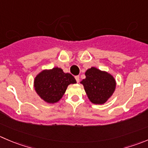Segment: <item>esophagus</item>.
Returning a JSON list of instances; mask_svg holds the SVG:
<instances>
[{
	"label": "esophagus",
	"mask_w": 148,
	"mask_h": 148,
	"mask_svg": "<svg viewBox=\"0 0 148 148\" xmlns=\"http://www.w3.org/2000/svg\"><path fill=\"white\" fill-rule=\"evenodd\" d=\"M75 79H76V81H77V82H79V76L75 77Z\"/></svg>",
	"instance_id": "esophagus-1"
}]
</instances>
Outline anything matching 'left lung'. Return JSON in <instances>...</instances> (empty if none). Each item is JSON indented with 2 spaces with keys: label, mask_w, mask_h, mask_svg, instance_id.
Returning <instances> with one entry per match:
<instances>
[{
  "label": "left lung",
  "mask_w": 148,
  "mask_h": 148,
  "mask_svg": "<svg viewBox=\"0 0 148 148\" xmlns=\"http://www.w3.org/2000/svg\"><path fill=\"white\" fill-rule=\"evenodd\" d=\"M85 79L80 82L84 86L87 97L92 103L102 105L114 94L116 82L112 74L91 67L85 71Z\"/></svg>",
  "instance_id": "left-lung-1"
}]
</instances>
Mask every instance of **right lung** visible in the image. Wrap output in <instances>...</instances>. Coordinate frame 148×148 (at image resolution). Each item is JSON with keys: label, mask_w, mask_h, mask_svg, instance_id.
Here are the masks:
<instances>
[{"label": "right lung", "mask_w": 148, "mask_h": 148, "mask_svg": "<svg viewBox=\"0 0 148 148\" xmlns=\"http://www.w3.org/2000/svg\"><path fill=\"white\" fill-rule=\"evenodd\" d=\"M76 83L71 74L64 73L62 69L54 67L52 69H43L37 74L34 79V88L42 100L53 104L62 98L69 84Z\"/></svg>", "instance_id": "1"}]
</instances>
